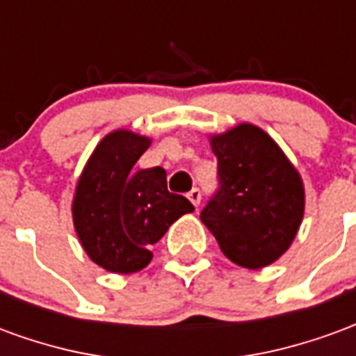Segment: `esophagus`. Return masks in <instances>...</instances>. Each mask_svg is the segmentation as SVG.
Returning <instances> with one entry per match:
<instances>
[{
    "label": "esophagus",
    "mask_w": 356,
    "mask_h": 356,
    "mask_svg": "<svg viewBox=\"0 0 356 356\" xmlns=\"http://www.w3.org/2000/svg\"><path fill=\"white\" fill-rule=\"evenodd\" d=\"M186 198H188V200L193 202L194 206H198V204H200V198H202L200 191H198V188H193L191 193L186 194Z\"/></svg>",
    "instance_id": "1"
}]
</instances>
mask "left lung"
<instances>
[{"label": "left lung", "mask_w": 356, "mask_h": 356, "mask_svg": "<svg viewBox=\"0 0 356 356\" xmlns=\"http://www.w3.org/2000/svg\"><path fill=\"white\" fill-rule=\"evenodd\" d=\"M219 191L200 219L232 263L263 268L291 246L305 213L299 171L275 139L254 124L209 135Z\"/></svg>", "instance_id": "left-lung-1"}]
</instances>
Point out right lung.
Wrapping results in <instances>:
<instances>
[{"label":"right lung","instance_id":"1","mask_svg":"<svg viewBox=\"0 0 356 356\" xmlns=\"http://www.w3.org/2000/svg\"><path fill=\"white\" fill-rule=\"evenodd\" d=\"M152 139L129 129L104 135L76 183L72 219L89 259L108 273L131 275L152 259L150 246L179 217L194 211L168 191L165 170H135Z\"/></svg>","mask_w":356,"mask_h":356}]
</instances>
